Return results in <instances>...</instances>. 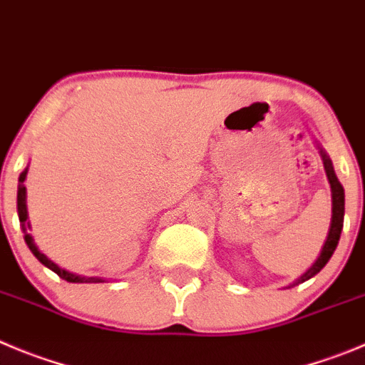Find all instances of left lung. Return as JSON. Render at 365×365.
I'll use <instances>...</instances> for the list:
<instances>
[{"label":"left lung","mask_w":365,"mask_h":365,"mask_svg":"<svg viewBox=\"0 0 365 365\" xmlns=\"http://www.w3.org/2000/svg\"><path fill=\"white\" fill-rule=\"evenodd\" d=\"M321 156H322V162H324L326 176H328L329 185H331V202H333L331 225H329V232H328V237H326L324 247H322L321 254H319V257H317L315 263H313L312 267H309L308 270L301 275V277L295 279L290 286H297V284H301V282L308 281V279H312L313 275H317L319 272L322 270V268L326 267V263L331 259V255H333V252H335L336 245H339L340 232H342V227H344V187L340 185L339 178H336L331 160H329V156L326 155L322 149H321Z\"/></svg>","instance_id":"left-lung-1"}]
</instances>
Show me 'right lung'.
Here are the masks:
<instances>
[{
  "label": "right lung",
  "mask_w": 365,
  "mask_h": 365,
  "mask_svg": "<svg viewBox=\"0 0 365 365\" xmlns=\"http://www.w3.org/2000/svg\"><path fill=\"white\" fill-rule=\"evenodd\" d=\"M26 173H29V167H26L25 171L19 175V185H18V216H19V223H21L23 227V232H25V241L26 245H29L30 252H32L34 255H36L37 259L41 261V263L44 264L46 268H50L52 272H56L57 275H59L61 279H64V281L68 282H104V279L101 277H83V275H77V274H71V272L64 270V268L57 267L53 261H50L46 255L43 254V252L39 250V248L36 247V243H34L32 236H30L29 232H26V229H30V223L26 220H29V212H26V187H25V178H26Z\"/></svg>",
  "instance_id": "1"
}]
</instances>
